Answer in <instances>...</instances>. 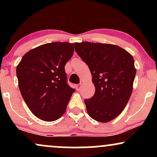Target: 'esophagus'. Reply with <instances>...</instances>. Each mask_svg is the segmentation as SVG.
Returning <instances> with one entry per match:
<instances>
[{"instance_id":"34e87169","label":"esophagus","mask_w":157,"mask_h":157,"mask_svg":"<svg viewBox=\"0 0 157 157\" xmlns=\"http://www.w3.org/2000/svg\"><path fill=\"white\" fill-rule=\"evenodd\" d=\"M81 87H82V85H81V84H77V86H76V89H77V91H80V89H81Z\"/></svg>"}]
</instances>
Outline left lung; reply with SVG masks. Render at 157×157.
I'll use <instances>...</instances> for the list:
<instances>
[{
    "label": "left lung",
    "mask_w": 157,
    "mask_h": 157,
    "mask_svg": "<svg viewBox=\"0 0 157 157\" xmlns=\"http://www.w3.org/2000/svg\"><path fill=\"white\" fill-rule=\"evenodd\" d=\"M75 51L89 66L95 93L84 102L94 120L108 122L125 109L132 93L136 75L132 55L116 45L75 43Z\"/></svg>",
    "instance_id": "obj_1"
}]
</instances>
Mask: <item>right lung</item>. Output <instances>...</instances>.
<instances>
[{"label": "right lung", "instance_id": "right-lung-1", "mask_svg": "<svg viewBox=\"0 0 157 157\" xmlns=\"http://www.w3.org/2000/svg\"><path fill=\"white\" fill-rule=\"evenodd\" d=\"M74 44H46L23 55L16 68L20 91L34 115L46 122L57 120L66 110L75 89L67 83L66 63Z\"/></svg>", "mask_w": 157, "mask_h": 157}]
</instances>
